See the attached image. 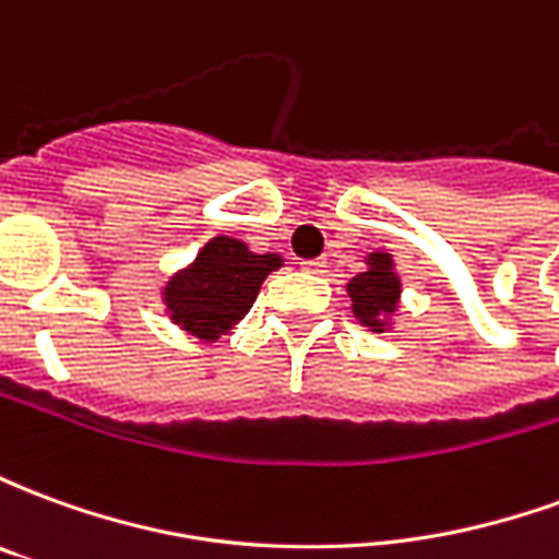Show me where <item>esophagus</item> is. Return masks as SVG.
Returning a JSON list of instances; mask_svg holds the SVG:
<instances>
[{"label":"esophagus","mask_w":559,"mask_h":559,"mask_svg":"<svg viewBox=\"0 0 559 559\" xmlns=\"http://www.w3.org/2000/svg\"><path fill=\"white\" fill-rule=\"evenodd\" d=\"M302 269L305 272H314V275H320V272L326 269V263H323V260H305Z\"/></svg>","instance_id":"34e87169"}]
</instances>
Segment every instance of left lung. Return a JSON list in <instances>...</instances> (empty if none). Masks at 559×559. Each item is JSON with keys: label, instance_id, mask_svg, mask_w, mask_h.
<instances>
[{"label": "left lung", "instance_id": "obj_1", "mask_svg": "<svg viewBox=\"0 0 559 559\" xmlns=\"http://www.w3.org/2000/svg\"><path fill=\"white\" fill-rule=\"evenodd\" d=\"M365 263H368V269L347 284V293L353 299V314L359 317V323H365V326L383 332L389 326V317L399 311L401 281L395 275L392 254L374 251V254H368Z\"/></svg>", "mask_w": 559, "mask_h": 559}]
</instances>
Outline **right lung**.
I'll list each match as a JSON object with an SVG mask.
<instances>
[{
	"label": "right lung",
	"mask_w": 559,
	"mask_h": 559,
	"mask_svg": "<svg viewBox=\"0 0 559 559\" xmlns=\"http://www.w3.org/2000/svg\"><path fill=\"white\" fill-rule=\"evenodd\" d=\"M278 266V254H254L239 239L215 236L191 266L167 281L164 305L176 326L215 341L251 311L260 284Z\"/></svg>",
	"instance_id": "1"
}]
</instances>
